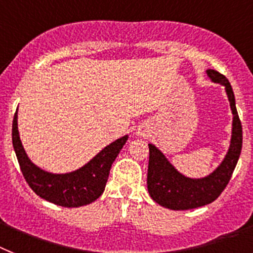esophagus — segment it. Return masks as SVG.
Instances as JSON below:
<instances>
[{
    "label": "esophagus",
    "mask_w": 253,
    "mask_h": 253,
    "mask_svg": "<svg viewBox=\"0 0 253 253\" xmlns=\"http://www.w3.org/2000/svg\"><path fill=\"white\" fill-rule=\"evenodd\" d=\"M140 135H141V133H140Z\"/></svg>",
    "instance_id": "esophagus-1"
}]
</instances>
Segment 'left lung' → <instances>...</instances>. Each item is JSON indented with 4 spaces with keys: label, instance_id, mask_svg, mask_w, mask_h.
<instances>
[{
    "label": "left lung",
    "instance_id": "obj_1",
    "mask_svg": "<svg viewBox=\"0 0 253 253\" xmlns=\"http://www.w3.org/2000/svg\"><path fill=\"white\" fill-rule=\"evenodd\" d=\"M213 83L225 87L233 113V128L230 147L222 162L204 178H190L178 171L166 156L155 144L149 145L147 186L151 198L168 209L187 211L211 204L218 198L229 183L242 151V123L238 116L235 97L229 80L215 70H207Z\"/></svg>",
    "mask_w": 253,
    "mask_h": 253
}]
</instances>
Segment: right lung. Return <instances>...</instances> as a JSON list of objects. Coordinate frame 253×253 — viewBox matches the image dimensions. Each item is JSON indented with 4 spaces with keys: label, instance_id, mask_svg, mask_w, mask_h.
Returning <instances> with one entry per match:
<instances>
[{
    "label": "right lung",
    "instance_id": "right-lung-1",
    "mask_svg": "<svg viewBox=\"0 0 253 253\" xmlns=\"http://www.w3.org/2000/svg\"><path fill=\"white\" fill-rule=\"evenodd\" d=\"M128 135L117 139L79 169L65 174L45 171L27 156L18 131V112L13 121V147L20 170L36 195L55 205L78 208L97 200L105 190L109 171L117 156L126 144Z\"/></svg>",
    "mask_w": 253,
    "mask_h": 253
}]
</instances>
